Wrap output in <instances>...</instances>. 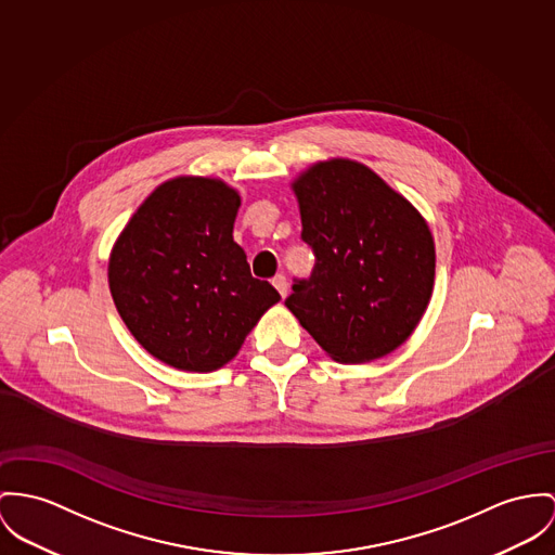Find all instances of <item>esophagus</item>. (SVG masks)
<instances>
[{"label":"esophagus","mask_w":555,"mask_h":555,"mask_svg":"<svg viewBox=\"0 0 555 555\" xmlns=\"http://www.w3.org/2000/svg\"><path fill=\"white\" fill-rule=\"evenodd\" d=\"M272 285L276 287V292L281 294V298H287V292H289V283H287V279L283 276V274H276L274 279H272Z\"/></svg>","instance_id":"1"}]
</instances>
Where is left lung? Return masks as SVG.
<instances>
[{
  "instance_id": "1",
  "label": "left lung",
  "mask_w": 555,
  "mask_h": 555,
  "mask_svg": "<svg viewBox=\"0 0 555 555\" xmlns=\"http://www.w3.org/2000/svg\"><path fill=\"white\" fill-rule=\"evenodd\" d=\"M301 238L317 263L285 306L338 363H370L421 323L435 285L427 219L380 175L350 158L314 163L292 181Z\"/></svg>"
}]
</instances>
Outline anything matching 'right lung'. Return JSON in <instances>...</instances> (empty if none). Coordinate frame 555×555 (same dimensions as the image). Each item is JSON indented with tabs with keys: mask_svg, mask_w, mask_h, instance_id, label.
<instances>
[{
	"mask_svg": "<svg viewBox=\"0 0 555 555\" xmlns=\"http://www.w3.org/2000/svg\"><path fill=\"white\" fill-rule=\"evenodd\" d=\"M238 190L217 177L160 183L116 238L107 281L128 332L154 359L207 374L232 361L281 296L251 276L232 230Z\"/></svg>",
	"mask_w": 555,
	"mask_h": 555,
	"instance_id": "obj_1",
	"label": "right lung"
}]
</instances>
